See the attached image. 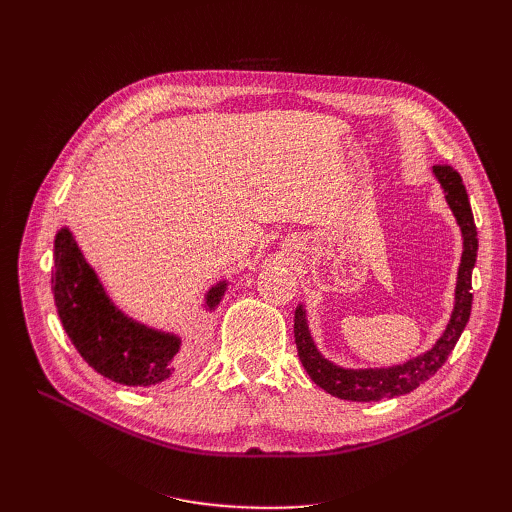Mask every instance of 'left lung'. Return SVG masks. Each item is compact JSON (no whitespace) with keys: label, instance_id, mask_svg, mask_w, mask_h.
Segmentation results:
<instances>
[{"label":"left lung","instance_id":"1","mask_svg":"<svg viewBox=\"0 0 512 512\" xmlns=\"http://www.w3.org/2000/svg\"><path fill=\"white\" fill-rule=\"evenodd\" d=\"M433 177L440 183L446 205L455 215L463 241L451 318H448L446 329L436 339V344L423 354L412 356V359L391 367L354 369L329 361L318 350L307 322V309L303 303H299L297 312H294V344H297L299 359L309 378L333 397L348 401H380L414 391L416 386L427 382L446 363L448 354L453 352L457 339L461 337L463 329H466L472 312V269L476 265L478 252L474 215L466 185H463L457 170H453L451 166H433Z\"/></svg>","mask_w":512,"mask_h":512}]
</instances>
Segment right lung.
<instances>
[{"label":"right lung","mask_w":512,"mask_h":512,"mask_svg":"<svg viewBox=\"0 0 512 512\" xmlns=\"http://www.w3.org/2000/svg\"><path fill=\"white\" fill-rule=\"evenodd\" d=\"M51 282L70 342L98 374L126 386H156L175 378L181 365V337L149 327L119 309L68 226L55 235ZM226 288L228 280H222L207 290L205 312H215Z\"/></svg>","instance_id":"add662e5"}]
</instances>
